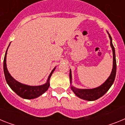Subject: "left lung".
I'll use <instances>...</instances> for the list:
<instances>
[{"label": "left lung", "instance_id": "obj_1", "mask_svg": "<svg viewBox=\"0 0 125 125\" xmlns=\"http://www.w3.org/2000/svg\"><path fill=\"white\" fill-rule=\"evenodd\" d=\"M109 37L110 38V44H111V47L113 51V69L111 75L102 85L96 88L90 89H81L71 86V89L75 93V94L83 100H88V101H94V100H97L100 97L103 96L109 90L110 87L112 86L113 83H114L116 73V61L115 58V47L112 44V38L110 34H109ZM69 78H70V82L71 83L72 78H71V70L70 73H69Z\"/></svg>", "mask_w": 125, "mask_h": 125}]
</instances>
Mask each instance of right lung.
<instances>
[{"label": "right lung", "instance_id": "1", "mask_svg": "<svg viewBox=\"0 0 125 125\" xmlns=\"http://www.w3.org/2000/svg\"><path fill=\"white\" fill-rule=\"evenodd\" d=\"M8 47H7V49H8ZM7 51L4 59V71L5 79H6L7 83L10 86V88L12 89L17 95H19L21 98H24V99H28V100L37 98V97L42 94L46 92L49 87V84H50L49 80H50L51 76L54 72L55 68H54V69L52 71V72L51 73L50 75L49 76L47 83L41 85V86H27V85L24 84L20 83L17 82L16 80H15L10 76L8 70L7 69Z\"/></svg>", "mask_w": 125, "mask_h": 125}]
</instances>
